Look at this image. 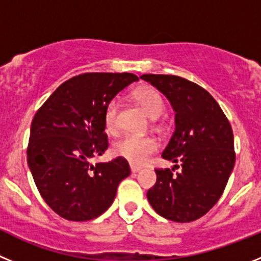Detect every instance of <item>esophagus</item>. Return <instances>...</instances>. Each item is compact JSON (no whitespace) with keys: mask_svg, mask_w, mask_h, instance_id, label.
I'll return each mask as SVG.
<instances>
[{"mask_svg":"<svg viewBox=\"0 0 261 261\" xmlns=\"http://www.w3.org/2000/svg\"><path fill=\"white\" fill-rule=\"evenodd\" d=\"M140 170H141V168L137 167V166H130V171H132L133 174H136V172H138V171H140Z\"/></svg>","mask_w":261,"mask_h":261,"instance_id":"34e87169","label":"esophagus"}]
</instances>
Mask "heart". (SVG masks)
I'll return each instance as SVG.
<instances>
[{"instance_id": "1", "label": "heart", "mask_w": 261, "mask_h": 261, "mask_svg": "<svg viewBox=\"0 0 261 261\" xmlns=\"http://www.w3.org/2000/svg\"><path fill=\"white\" fill-rule=\"evenodd\" d=\"M133 96L151 119H158L165 110L162 96L156 90L141 86L133 91ZM119 99H111L105 110V124L108 132L115 133L119 129ZM158 145L150 137L125 136L115 144L114 150L117 155L123 156L130 165L142 166L149 161L150 155L155 153Z\"/></svg>"}]
</instances>
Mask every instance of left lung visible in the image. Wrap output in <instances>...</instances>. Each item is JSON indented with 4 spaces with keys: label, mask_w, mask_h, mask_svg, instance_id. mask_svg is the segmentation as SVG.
<instances>
[{
    "label": "left lung",
    "mask_w": 261,
    "mask_h": 261,
    "mask_svg": "<svg viewBox=\"0 0 261 261\" xmlns=\"http://www.w3.org/2000/svg\"><path fill=\"white\" fill-rule=\"evenodd\" d=\"M175 111V132L162 156L172 170H155L147 200L159 216L191 222L208 213L222 196L235 163L234 135L213 96L177 75L142 74ZM175 168L179 171L173 174Z\"/></svg>",
    "instance_id": "left-lung-1"
}]
</instances>
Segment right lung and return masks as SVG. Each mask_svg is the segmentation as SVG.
<instances>
[{
  "instance_id": "obj_1",
  "label": "right lung",
  "mask_w": 261,
  "mask_h": 261,
  "mask_svg": "<svg viewBox=\"0 0 261 261\" xmlns=\"http://www.w3.org/2000/svg\"><path fill=\"white\" fill-rule=\"evenodd\" d=\"M137 75L85 73L62 85L32 120L27 163L48 206L69 221H90L105 213L117 186L129 176L126 159L90 163L108 147L105 110Z\"/></svg>"
}]
</instances>
